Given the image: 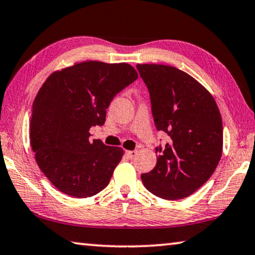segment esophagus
Wrapping results in <instances>:
<instances>
[{
    "label": "esophagus",
    "instance_id": "obj_1",
    "mask_svg": "<svg viewBox=\"0 0 255 255\" xmlns=\"http://www.w3.org/2000/svg\"><path fill=\"white\" fill-rule=\"evenodd\" d=\"M125 154H127L128 158L133 159L136 156V154H138V151H136V150H127V151H125Z\"/></svg>",
    "mask_w": 255,
    "mask_h": 255
}]
</instances>
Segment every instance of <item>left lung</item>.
<instances>
[{
  "label": "left lung",
  "instance_id": "1",
  "mask_svg": "<svg viewBox=\"0 0 255 255\" xmlns=\"http://www.w3.org/2000/svg\"><path fill=\"white\" fill-rule=\"evenodd\" d=\"M136 69L149 91L155 127L168 135L165 146L156 147V166L141 180L157 197H188L211 178L221 158L220 112L211 93L182 70L155 64Z\"/></svg>",
  "mask_w": 255,
  "mask_h": 255
}]
</instances>
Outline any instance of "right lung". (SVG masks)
Wrapping results in <instances>:
<instances>
[{"label": "right lung", "instance_id": "obj_1", "mask_svg": "<svg viewBox=\"0 0 255 255\" xmlns=\"http://www.w3.org/2000/svg\"><path fill=\"white\" fill-rule=\"evenodd\" d=\"M138 78L131 65L84 61L46 78L35 98L30 146L41 171L61 193L87 198L108 186L123 149L90 138L117 93Z\"/></svg>", "mask_w": 255, "mask_h": 255}]
</instances>
